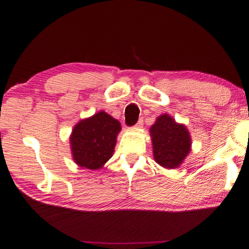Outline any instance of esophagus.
<instances>
[{
  "instance_id": "obj_1",
  "label": "esophagus",
  "mask_w": 249,
  "mask_h": 249,
  "mask_svg": "<svg viewBox=\"0 0 249 249\" xmlns=\"http://www.w3.org/2000/svg\"><path fill=\"white\" fill-rule=\"evenodd\" d=\"M142 120H140L136 123V125L134 126V128H142Z\"/></svg>"
}]
</instances>
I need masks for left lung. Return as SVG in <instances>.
Wrapping results in <instances>:
<instances>
[{
  "instance_id": "left-lung-1",
  "label": "left lung",
  "mask_w": 249,
  "mask_h": 249,
  "mask_svg": "<svg viewBox=\"0 0 249 249\" xmlns=\"http://www.w3.org/2000/svg\"><path fill=\"white\" fill-rule=\"evenodd\" d=\"M155 161L167 169H175L183 163L191 151V136L187 126L177 123L168 114L156 119L149 128Z\"/></svg>"
}]
</instances>
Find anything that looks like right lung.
I'll list each match as a JSON object with an SVG mask.
<instances>
[{
  "label": "right lung",
  "instance_id": "1",
  "mask_svg": "<svg viewBox=\"0 0 249 249\" xmlns=\"http://www.w3.org/2000/svg\"><path fill=\"white\" fill-rule=\"evenodd\" d=\"M121 123L107 112L79 121L69 137L71 155L79 167L101 169L114 153Z\"/></svg>",
  "mask_w": 249,
  "mask_h": 249
}]
</instances>
